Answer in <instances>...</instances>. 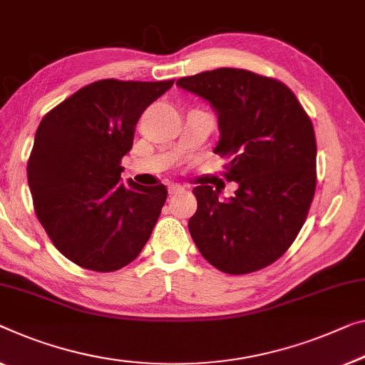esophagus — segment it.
<instances>
[{"mask_svg":"<svg viewBox=\"0 0 365 365\" xmlns=\"http://www.w3.org/2000/svg\"><path fill=\"white\" fill-rule=\"evenodd\" d=\"M183 190V187L180 183H172V185H168V193L170 195H177V193H180Z\"/></svg>","mask_w":365,"mask_h":365,"instance_id":"obj_1","label":"esophagus"}]
</instances>
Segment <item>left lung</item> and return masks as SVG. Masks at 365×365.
<instances>
[{"instance_id": "1", "label": "left lung", "mask_w": 365, "mask_h": 365, "mask_svg": "<svg viewBox=\"0 0 365 365\" xmlns=\"http://www.w3.org/2000/svg\"><path fill=\"white\" fill-rule=\"evenodd\" d=\"M217 114L215 154L230 157L226 180L235 197L210 185L193 188L197 213L188 230L217 270L251 274L287 252L307 220L317 188L312 119L285 83L242 68H216L177 80Z\"/></svg>"}]
</instances>
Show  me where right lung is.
I'll list each match as a JSON object with an SVG mask.
<instances>
[{
  "label": "right lung",
  "mask_w": 365,
  "mask_h": 365,
  "mask_svg": "<svg viewBox=\"0 0 365 365\" xmlns=\"http://www.w3.org/2000/svg\"><path fill=\"white\" fill-rule=\"evenodd\" d=\"M173 80H100L42 118L27 162L36 215L58 251L80 267L114 272L149 241L165 185L121 183L140 114Z\"/></svg>",
  "instance_id": "1"
}]
</instances>
